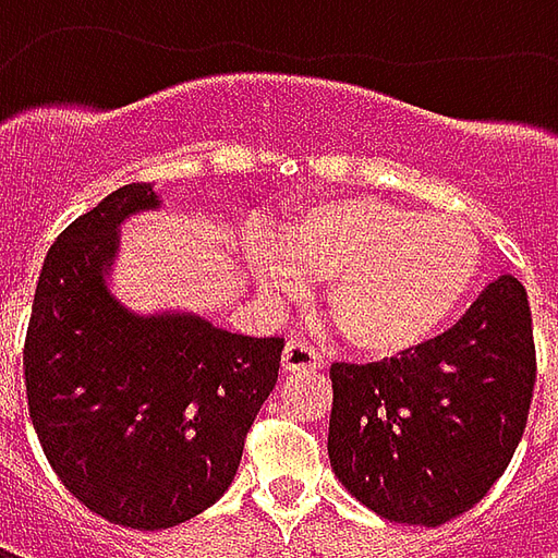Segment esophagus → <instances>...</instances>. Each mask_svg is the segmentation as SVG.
Instances as JSON below:
<instances>
[{
	"label": "esophagus",
	"mask_w": 558,
	"mask_h": 558,
	"mask_svg": "<svg viewBox=\"0 0 558 558\" xmlns=\"http://www.w3.org/2000/svg\"><path fill=\"white\" fill-rule=\"evenodd\" d=\"M283 371L287 374H311V371H319V352L311 347V343H304V340H290L287 347H283Z\"/></svg>",
	"instance_id": "1"
}]
</instances>
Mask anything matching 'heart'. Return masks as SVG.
<instances>
[{
  "instance_id": "obj_1",
  "label": "heart",
  "mask_w": 558,
  "mask_h": 558,
  "mask_svg": "<svg viewBox=\"0 0 558 558\" xmlns=\"http://www.w3.org/2000/svg\"><path fill=\"white\" fill-rule=\"evenodd\" d=\"M259 287L304 295L328 283V316L367 359H395L439 335L481 275L478 235L463 220L421 215L374 196L302 203L278 239L251 254Z\"/></svg>"
}]
</instances>
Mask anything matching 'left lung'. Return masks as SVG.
I'll return each mask as SVG.
<instances>
[{
    "mask_svg": "<svg viewBox=\"0 0 558 558\" xmlns=\"http://www.w3.org/2000/svg\"><path fill=\"white\" fill-rule=\"evenodd\" d=\"M532 386L526 290L502 275L454 328L400 359L331 364V469L391 523L439 526L484 499L511 463Z\"/></svg>",
    "mask_w": 558,
    "mask_h": 558,
    "instance_id": "obj_1",
    "label": "left lung"
}]
</instances>
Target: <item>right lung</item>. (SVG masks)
Masks as SVG:
<instances>
[{
  "label": "right lung",
  "instance_id": "right-lung-1",
  "mask_svg": "<svg viewBox=\"0 0 558 558\" xmlns=\"http://www.w3.org/2000/svg\"><path fill=\"white\" fill-rule=\"evenodd\" d=\"M158 208L151 184H125L56 239L23 350L56 475L89 511L146 532L227 493L283 350V338L232 335L191 311L140 314L116 295L119 230Z\"/></svg>",
  "mask_w": 558,
  "mask_h": 558
}]
</instances>
